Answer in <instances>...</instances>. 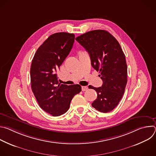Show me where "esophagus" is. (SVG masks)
Here are the masks:
<instances>
[{
  "label": "esophagus",
  "mask_w": 156,
  "mask_h": 156,
  "mask_svg": "<svg viewBox=\"0 0 156 156\" xmlns=\"http://www.w3.org/2000/svg\"><path fill=\"white\" fill-rule=\"evenodd\" d=\"M81 90L83 91H85L87 90V86H81Z\"/></svg>",
  "instance_id": "1"
}]
</instances>
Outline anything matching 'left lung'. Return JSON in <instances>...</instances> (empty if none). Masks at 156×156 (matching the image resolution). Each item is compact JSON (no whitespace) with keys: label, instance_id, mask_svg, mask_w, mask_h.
Returning <instances> with one entry per match:
<instances>
[{"label":"left lung","instance_id":"left-lung-1","mask_svg":"<svg viewBox=\"0 0 156 156\" xmlns=\"http://www.w3.org/2000/svg\"><path fill=\"white\" fill-rule=\"evenodd\" d=\"M75 39L88 52L92 66L99 71L103 81L101 87L91 86L98 94L92 106L101 112H109L119 104L127 83V65L120 44L102 30L87 32Z\"/></svg>","mask_w":156,"mask_h":156}]
</instances>
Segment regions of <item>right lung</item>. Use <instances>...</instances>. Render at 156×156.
<instances>
[{
	"instance_id": "1",
	"label": "right lung",
	"mask_w": 156,
	"mask_h": 156,
	"mask_svg": "<svg viewBox=\"0 0 156 156\" xmlns=\"http://www.w3.org/2000/svg\"><path fill=\"white\" fill-rule=\"evenodd\" d=\"M75 34L57 33L51 35L37 49L31 69L32 91L40 107L52 116H60L69 109L75 95L81 91L79 84L58 83L57 70L72 49Z\"/></svg>"
}]
</instances>
